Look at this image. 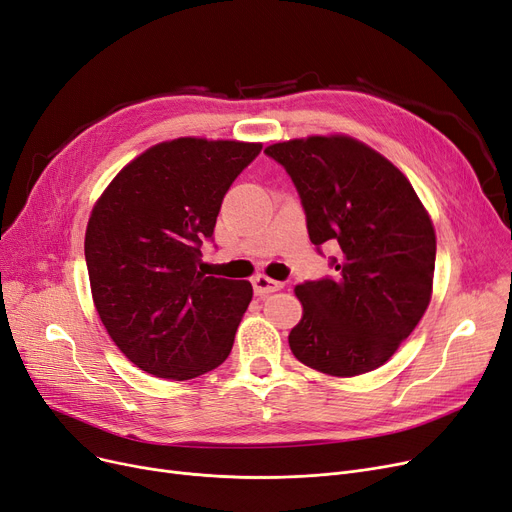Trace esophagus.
Segmentation results:
<instances>
[{
  "label": "esophagus",
  "mask_w": 512,
  "mask_h": 512,
  "mask_svg": "<svg viewBox=\"0 0 512 512\" xmlns=\"http://www.w3.org/2000/svg\"><path fill=\"white\" fill-rule=\"evenodd\" d=\"M253 289H255V295L263 297V295H270V293L282 289V282H278V280H274V278H270L266 274H257L253 278Z\"/></svg>",
  "instance_id": "1"
}]
</instances>
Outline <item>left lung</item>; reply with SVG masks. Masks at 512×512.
Masks as SVG:
<instances>
[{"label": "left lung", "instance_id": "obj_1", "mask_svg": "<svg viewBox=\"0 0 512 512\" xmlns=\"http://www.w3.org/2000/svg\"><path fill=\"white\" fill-rule=\"evenodd\" d=\"M291 175L312 244H337L335 280L295 287L289 333L299 363L333 377L382 367L422 320L437 234L409 179L380 151L348 135H310L266 147Z\"/></svg>", "mask_w": 512, "mask_h": 512}]
</instances>
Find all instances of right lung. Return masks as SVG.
Segmentation results:
<instances>
[{"label": "right lung", "mask_w": 512, "mask_h": 512, "mask_svg": "<svg viewBox=\"0 0 512 512\" xmlns=\"http://www.w3.org/2000/svg\"><path fill=\"white\" fill-rule=\"evenodd\" d=\"M261 147L162 141L130 160L94 202L84 238L92 301L113 344L141 371L183 382L230 356L253 287L204 276L200 244Z\"/></svg>", "instance_id": "obj_1"}]
</instances>
